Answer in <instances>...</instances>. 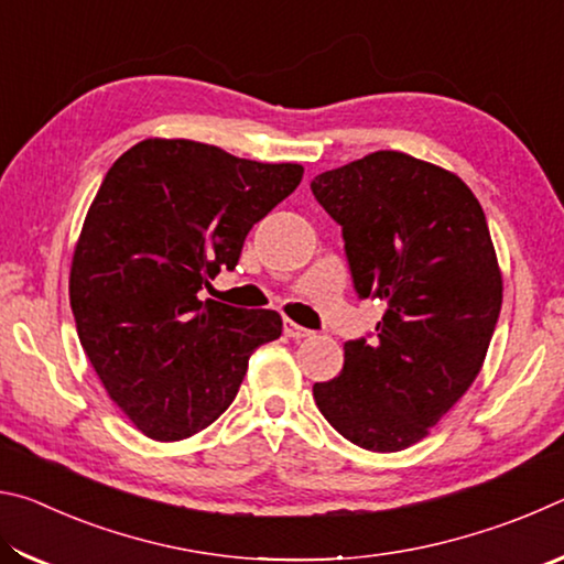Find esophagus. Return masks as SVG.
Masks as SVG:
<instances>
[{
  "label": "esophagus",
  "instance_id": "obj_1",
  "mask_svg": "<svg viewBox=\"0 0 564 564\" xmlns=\"http://www.w3.org/2000/svg\"><path fill=\"white\" fill-rule=\"evenodd\" d=\"M283 333L289 338H293V340H301V338H308V336H313V333L308 330V328H303V326H299V323H293V321H285L283 323Z\"/></svg>",
  "mask_w": 564,
  "mask_h": 564
}]
</instances>
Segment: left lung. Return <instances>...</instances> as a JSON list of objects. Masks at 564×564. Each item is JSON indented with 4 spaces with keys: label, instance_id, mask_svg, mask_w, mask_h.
Segmentation results:
<instances>
[{
    "label": "left lung",
    "instance_id": "obj_1",
    "mask_svg": "<svg viewBox=\"0 0 564 564\" xmlns=\"http://www.w3.org/2000/svg\"><path fill=\"white\" fill-rule=\"evenodd\" d=\"M311 191L343 228L356 293L386 301L376 340H348L340 376L313 398L346 441L398 453L482 368L502 305L488 221L463 178L403 151L318 174Z\"/></svg>",
    "mask_w": 564,
    "mask_h": 564
}]
</instances>
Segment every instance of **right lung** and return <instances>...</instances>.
<instances>
[{"label":"right lung","mask_w":564,"mask_h":564,"mask_svg":"<svg viewBox=\"0 0 564 564\" xmlns=\"http://www.w3.org/2000/svg\"><path fill=\"white\" fill-rule=\"evenodd\" d=\"M301 164H261L188 139H147L107 171L74 248L69 301L82 348L154 441H184L234 403L275 311L198 299L234 271L253 224L291 196Z\"/></svg>","instance_id":"right-lung-1"}]
</instances>
